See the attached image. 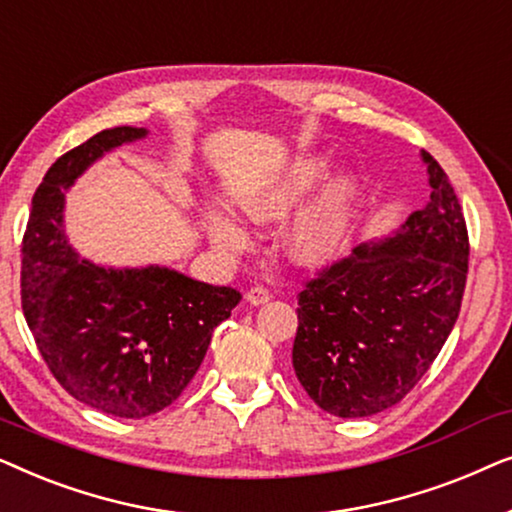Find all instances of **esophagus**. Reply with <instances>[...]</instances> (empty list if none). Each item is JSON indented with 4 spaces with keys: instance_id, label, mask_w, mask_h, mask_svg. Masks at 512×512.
Listing matches in <instances>:
<instances>
[{
    "instance_id": "esophagus-1",
    "label": "esophagus",
    "mask_w": 512,
    "mask_h": 512,
    "mask_svg": "<svg viewBox=\"0 0 512 512\" xmlns=\"http://www.w3.org/2000/svg\"><path fill=\"white\" fill-rule=\"evenodd\" d=\"M244 298H247L249 305H265L270 300V291L265 286H251Z\"/></svg>"
}]
</instances>
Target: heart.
<instances>
[{
    "label": "heart",
    "mask_w": 512,
    "mask_h": 512,
    "mask_svg": "<svg viewBox=\"0 0 512 512\" xmlns=\"http://www.w3.org/2000/svg\"><path fill=\"white\" fill-rule=\"evenodd\" d=\"M331 160L321 153H300L275 177L254 191L240 195L237 205L254 223H277L289 216L312 188L326 177ZM356 184L347 174H338L321 186V191L300 209L284 233V247L300 265H326L342 254L354 221ZM209 237L216 247L237 254L247 247V233L233 219L212 214L207 219Z\"/></svg>",
    "instance_id": "b5f03b06"
}]
</instances>
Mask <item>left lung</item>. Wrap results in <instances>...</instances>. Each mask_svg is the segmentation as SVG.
<instances>
[{
	"mask_svg": "<svg viewBox=\"0 0 512 512\" xmlns=\"http://www.w3.org/2000/svg\"><path fill=\"white\" fill-rule=\"evenodd\" d=\"M431 198L391 237L361 244L298 291L293 370L335 417H370L410 394L459 317L468 230L431 153Z\"/></svg>",
	"mask_w": 512,
	"mask_h": 512,
	"instance_id": "1",
	"label": "left lung"
}]
</instances>
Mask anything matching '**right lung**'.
I'll list each match as a JSON object with an SVG mask.
<instances>
[{
    "instance_id": "right-lung-1",
    "label": "right lung",
    "mask_w": 512,
    "mask_h": 512,
    "mask_svg": "<svg viewBox=\"0 0 512 512\" xmlns=\"http://www.w3.org/2000/svg\"><path fill=\"white\" fill-rule=\"evenodd\" d=\"M142 137L130 125L102 130L55 160L32 198L20 268L23 312L48 370L76 401L125 419L177 401L242 298L158 265L79 261L67 242V188L104 153Z\"/></svg>"
}]
</instances>
